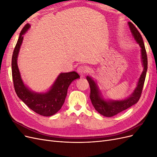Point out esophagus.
<instances>
[{
	"label": "esophagus",
	"instance_id": "1",
	"mask_svg": "<svg viewBox=\"0 0 157 157\" xmlns=\"http://www.w3.org/2000/svg\"><path fill=\"white\" fill-rule=\"evenodd\" d=\"M88 71H89L88 69L86 67H85V66L80 65L77 68V72L81 75L86 74L87 73H88Z\"/></svg>",
	"mask_w": 157,
	"mask_h": 157
}]
</instances>
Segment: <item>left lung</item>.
I'll return each instance as SVG.
<instances>
[{"instance_id": "left-lung-1", "label": "left lung", "mask_w": 157, "mask_h": 157, "mask_svg": "<svg viewBox=\"0 0 157 157\" xmlns=\"http://www.w3.org/2000/svg\"><path fill=\"white\" fill-rule=\"evenodd\" d=\"M128 24H129V27L133 36H134L135 39L141 48V58L144 65L143 73L141 75L138 83H137V86L135 89L134 93L131 95L130 97L124 99V100L109 101H104L100 97V92H99L96 82L90 77H86L90 87V98L91 99L93 106L99 113L107 117H111L116 115L117 114L126 110V109L130 107L138 101L141 97L145 82L147 70V56L144 40L140 32L137 29L135 25L131 22L128 23Z\"/></svg>"}]
</instances>
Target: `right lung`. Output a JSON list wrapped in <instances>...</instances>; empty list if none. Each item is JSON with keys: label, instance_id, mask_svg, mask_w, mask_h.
I'll return each instance as SVG.
<instances>
[{"label": "right lung", "instance_id": "add662e5", "mask_svg": "<svg viewBox=\"0 0 157 157\" xmlns=\"http://www.w3.org/2000/svg\"><path fill=\"white\" fill-rule=\"evenodd\" d=\"M29 24L23 27L13 52L12 74L13 87L19 98L31 110L40 115L50 117L56 114L62 107L67 96L69 85L74 80L78 78L80 76L75 71L61 73L49 91L44 94L35 93L28 89L21 78L17 64V58L23 39V35L29 29Z\"/></svg>", "mask_w": 157, "mask_h": 157}]
</instances>
